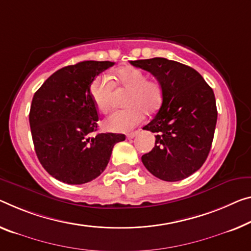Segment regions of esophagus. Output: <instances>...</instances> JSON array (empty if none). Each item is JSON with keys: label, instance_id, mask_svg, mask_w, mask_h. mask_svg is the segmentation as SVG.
Here are the masks:
<instances>
[{"label": "esophagus", "instance_id": "esophagus-1", "mask_svg": "<svg viewBox=\"0 0 251 251\" xmlns=\"http://www.w3.org/2000/svg\"><path fill=\"white\" fill-rule=\"evenodd\" d=\"M138 134V132L136 131V132H131V133H128L126 134V139H132V138H134Z\"/></svg>", "mask_w": 251, "mask_h": 251}]
</instances>
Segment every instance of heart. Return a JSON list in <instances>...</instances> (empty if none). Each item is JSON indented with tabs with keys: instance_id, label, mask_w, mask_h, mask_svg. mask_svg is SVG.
<instances>
[{
	"instance_id": "b5f03b06",
	"label": "heart",
	"mask_w": 251,
	"mask_h": 251,
	"mask_svg": "<svg viewBox=\"0 0 251 251\" xmlns=\"http://www.w3.org/2000/svg\"><path fill=\"white\" fill-rule=\"evenodd\" d=\"M115 85L129 91L125 105L128 109L114 111L103 122L104 128L112 132H126L142 119V113L150 115L156 113L163 104L164 91L156 79L148 78L140 68L126 66L114 72ZM113 84L105 75H100L92 82L91 96L96 110L106 113L110 109V99Z\"/></svg>"
}]
</instances>
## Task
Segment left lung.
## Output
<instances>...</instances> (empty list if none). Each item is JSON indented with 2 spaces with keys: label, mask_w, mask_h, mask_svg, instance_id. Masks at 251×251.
<instances>
[{
  "label": "left lung",
  "mask_w": 251,
  "mask_h": 251,
  "mask_svg": "<svg viewBox=\"0 0 251 251\" xmlns=\"http://www.w3.org/2000/svg\"><path fill=\"white\" fill-rule=\"evenodd\" d=\"M156 77L164 100L144 130L156 133L151 151L141 157L145 167L166 182H177L202 167L209 155L218 111L213 90L200 73L166 58L130 61Z\"/></svg>",
  "instance_id": "left-lung-1"
}]
</instances>
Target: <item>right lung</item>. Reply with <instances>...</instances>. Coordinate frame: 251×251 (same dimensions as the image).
<instances>
[{
	"mask_svg": "<svg viewBox=\"0 0 251 251\" xmlns=\"http://www.w3.org/2000/svg\"><path fill=\"white\" fill-rule=\"evenodd\" d=\"M112 61H80L49 77L33 95L29 122L34 150L46 171L60 182L77 185L95 179L109 164L125 134L98 131L99 114L91 96L95 77Z\"/></svg>",
	"mask_w": 251,
	"mask_h": 251,
	"instance_id": "add662e5",
	"label": "right lung"
}]
</instances>
